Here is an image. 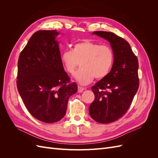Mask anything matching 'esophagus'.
<instances>
[{
  "label": "esophagus",
  "instance_id": "1",
  "mask_svg": "<svg viewBox=\"0 0 158 158\" xmlns=\"http://www.w3.org/2000/svg\"><path fill=\"white\" fill-rule=\"evenodd\" d=\"M84 90V88L81 87V86H78V92L82 93Z\"/></svg>",
  "mask_w": 158,
  "mask_h": 158
}]
</instances>
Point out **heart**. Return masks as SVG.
<instances>
[{"mask_svg":"<svg viewBox=\"0 0 158 158\" xmlns=\"http://www.w3.org/2000/svg\"><path fill=\"white\" fill-rule=\"evenodd\" d=\"M60 60L66 71L73 74L80 63L81 68L74 74L76 80L82 85L90 83L94 78L102 79L111 70L114 55L108 45L88 40L77 43L71 51H65Z\"/></svg>","mask_w":158,"mask_h":158,"instance_id":"1","label":"heart"}]
</instances>
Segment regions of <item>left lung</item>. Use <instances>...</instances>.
Masks as SVG:
<instances>
[{
  "label": "left lung",
  "mask_w": 158,
  "mask_h": 158,
  "mask_svg": "<svg viewBox=\"0 0 158 158\" xmlns=\"http://www.w3.org/2000/svg\"><path fill=\"white\" fill-rule=\"evenodd\" d=\"M93 34L109 42L114 60L109 74L92 88L95 99L89 106V113L98 123H110L125 114L137 92L138 62L130 45L122 37L103 31Z\"/></svg>",
  "instance_id": "obj_1"
}]
</instances>
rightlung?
Segmentation results:
<instances>
[{
  "label": "right lung",
  "mask_w": 158,
  "mask_h": 158,
  "mask_svg": "<svg viewBox=\"0 0 158 158\" xmlns=\"http://www.w3.org/2000/svg\"><path fill=\"white\" fill-rule=\"evenodd\" d=\"M56 30L33 33L19 56L17 88L26 107L42 122L53 123L65 115L69 98L77 92L60 60Z\"/></svg>",
  "instance_id": "obj_1"
}]
</instances>
